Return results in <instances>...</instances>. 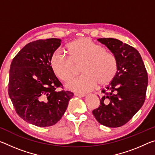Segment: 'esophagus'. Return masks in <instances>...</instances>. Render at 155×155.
Wrapping results in <instances>:
<instances>
[{
	"label": "esophagus",
	"mask_w": 155,
	"mask_h": 155,
	"mask_svg": "<svg viewBox=\"0 0 155 155\" xmlns=\"http://www.w3.org/2000/svg\"><path fill=\"white\" fill-rule=\"evenodd\" d=\"M75 96H78V97H85L86 95L84 94H78V93H74Z\"/></svg>",
	"instance_id": "34e87169"
}]
</instances>
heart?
Wrapping results in <instances>:
<instances>
[{"label":"heart","instance_id":"heart-1","mask_svg":"<svg viewBox=\"0 0 155 155\" xmlns=\"http://www.w3.org/2000/svg\"><path fill=\"white\" fill-rule=\"evenodd\" d=\"M68 57L61 50H57L51 57V66L57 78L66 81L74 74V64L83 62V74L67 82L65 87L76 92L86 93L97 85H106L111 83L117 71V61L111 52L90 38L77 39L68 44Z\"/></svg>","mask_w":155,"mask_h":155}]
</instances>
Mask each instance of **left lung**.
<instances>
[{"label": "left lung", "instance_id": "1", "mask_svg": "<svg viewBox=\"0 0 155 155\" xmlns=\"http://www.w3.org/2000/svg\"><path fill=\"white\" fill-rule=\"evenodd\" d=\"M116 57L115 77L102 90L100 106L92 114L100 124L107 127H122L132 118L144 103L148 74L140 52L114 38H99Z\"/></svg>", "mask_w": 155, "mask_h": 155}]
</instances>
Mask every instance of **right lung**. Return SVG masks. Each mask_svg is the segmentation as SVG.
Here are the masks:
<instances>
[{
  "label": "right lung",
  "instance_id": "1",
  "mask_svg": "<svg viewBox=\"0 0 155 155\" xmlns=\"http://www.w3.org/2000/svg\"><path fill=\"white\" fill-rule=\"evenodd\" d=\"M61 40H39L27 44L13 59L9 70L8 93L18 115L37 127L58 122L74 94L56 91L62 84L52 72V54Z\"/></svg>",
  "mask_w": 155,
  "mask_h": 155
}]
</instances>
